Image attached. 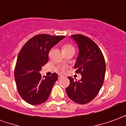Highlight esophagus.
<instances>
[{"label":"esophagus","instance_id":"1","mask_svg":"<svg viewBox=\"0 0 126 126\" xmlns=\"http://www.w3.org/2000/svg\"><path fill=\"white\" fill-rule=\"evenodd\" d=\"M62 77H63V75H62V74H58V79H60V78H62Z\"/></svg>","mask_w":126,"mask_h":126}]
</instances>
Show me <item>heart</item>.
Wrapping results in <instances>:
<instances>
[{"instance_id":"heart-1","label":"heart","mask_w":126,"mask_h":126,"mask_svg":"<svg viewBox=\"0 0 126 126\" xmlns=\"http://www.w3.org/2000/svg\"><path fill=\"white\" fill-rule=\"evenodd\" d=\"M70 48H74L73 46L70 45H64V47H63V49H64V50H67V49H70ZM60 71H61L62 72H64L65 71H66V68H64V67H62V68H61Z\"/></svg>"}]
</instances>
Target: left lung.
<instances>
[{
    "label": "left lung",
    "mask_w": 126,
    "mask_h": 126,
    "mask_svg": "<svg viewBox=\"0 0 126 126\" xmlns=\"http://www.w3.org/2000/svg\"><path fill=\"white\" fill-rule=\"evenodd\" d=\"M71 37L78 46V56L74 68L77 74H81V79L74 81L68 77L70 83L66 93L75 103L83 105L91 102L99 92L104 82L106 64L103 53L93 41L80 34Z\"/></svg>",
    "instance_id": "left-lung-1"
}]
</instances>
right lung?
<instances>
[{"instance_id": "add662e5", "label": "right lung", "mask_w": 126, "mask_h": 126, "mask_svg": "<svg viewBox=\"0 0 126 126\" xmlns=\"http://www.w3.org/2000/svg\"><path fill=\"white\" fill-rule=\"evenodd\" d=\"M65 36L39 34L31 38L21 48L14 70L16 87L19 95L32 105L45 102L49 96L58 75L42 78L40 71L48 62V52Z\"/></svg>"}]
</instances>
